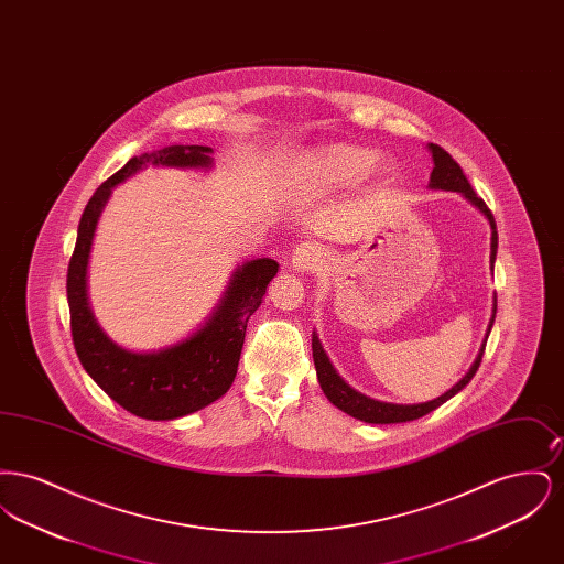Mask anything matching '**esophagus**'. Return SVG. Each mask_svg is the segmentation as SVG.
<instances>
[{
    "label": "esophagus",
    "mask_w": 564,
    "mask_h": 564,
    "mask_svg": "<svg viewBox=\"0 0 564 564\" xmlns=\"http://www.w3.org/2000/svg\"><path fill=\"white\" fill-rule=\"evenodd\" d=\"M322 247L315 242H302L297 245L292 253V269L297 274H308L322 262Z\"/></svg>",
    "instance_id": "esophagus-1"
}]
</instances>
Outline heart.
Masks as SVG:
<instances>
[{"label":"heart","mask_w":564,"mask_h":564,"mask_svg":"<svg viewBox=\"0 0 564 564\" xmlns=\"http://www.w3.org/2000/svg\"><path fill=\"white\" fill-rule=\"evenodd\" d=\"M389 180L395 171L387 159L376 161L375 150L352 143H327L300 156L295 184L306 192L345 189L359 184L368 173Z\"/></svg>","instance_id":"obj_1"}]
</instances>
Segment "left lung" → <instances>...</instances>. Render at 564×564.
Wrapping results in <instances>:
<instances>
[{"mask_svg": "<svg viewBox=\"0 0 564 564\" xmlns=\"http://www.w3.org/2000/svg\"><path fill=\"white\" fill-rule=\"evenodd\" d=\"M427 150H430L431 161H433L430 188L446 189V192H458V194H463V196L488 219V224H490V270H495V260H497V224H495V217L490 214V209L486 207V203H484L482 198L474 192L471 184L467 182V177H465L463 169L458 166V162H456L444 148H440V145H435V143H427ZM495 313H497V295H495V300H492V315H490V322H488V329H486V336H484L482 347H480V352H478L476 361H474L471 368L467 370V375L463 376L453 389H448V391L442 393L440 398L421 403L380 402V400L368 398V395L355 391L349 382L336 372V368L332 366L327 352L323 350L322 340H319L317 332H313V359H315V370H317V378H319L323 393H325V398L334 403L338 410L347 412L349 416L357 419V421H364V423L391 425V423L416 421V419H421V416L433 412L435 408H440L442 403L448 402L451 398H455L456 393L463 391V389L469 384V380L474 378V375L478 372L480 361H482L484 347H486L488 334H490L492 323H495Z\"/></svg>", "mask_w": 564, "mask_h": 564, "instance_id": "left-lung-1", "label": "left lung"}]
</instances>
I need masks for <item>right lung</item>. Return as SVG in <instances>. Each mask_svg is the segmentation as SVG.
<instances>
[{"instance_id": "obj_1", "label": "right lung", "mask_w": 564, "mask_h": 564, "mask_svg": "<svg viewBox=\"0 0 564 564\" xmlns=\"http://www.w3.org/2000/svg\"><path fill=\"white\" fill-rule=\"evenodd\" d=\"M212 156L214 148L207 145H169L127 162L88 200L67 270L72 336L84 370L113 402L148 421L188 416L228 393L239 368L247 322L260 308L279 264L270 258L242 262L198 329L162 349L131 350L109 338L90 308L86 283L90 247L116 186L148 166L209 171Z\"/></svg>"}]
</instances>
